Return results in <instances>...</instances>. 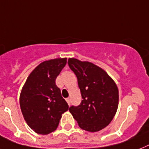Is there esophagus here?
Here are the masks:
<instances>
[{"label":"esophagus","instance_id":"obj_1","mask_svg":"<svg viewBox=\"0 0 149 149\" xmlns=\"http://www.w3.org/2000/svg\"><path fill=\"white\" fill-rule=\"evenodd\" d=\"M66 100V102H67V103L69 104V106H70V98H67Z\"/></svg>","mask_w":149,"mask_h":149}]
</instances>
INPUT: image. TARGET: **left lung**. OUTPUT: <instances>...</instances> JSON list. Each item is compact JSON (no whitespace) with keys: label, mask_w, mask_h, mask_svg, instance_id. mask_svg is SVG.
I'll return each mask as SVG.
<instances>
[{"label":"left lung","mask_w":149,"mask_h":149,"mask_svg":"<svg viewBox=\"0 0 149 149\" xmlns=\"http://www.w3.org/2000/svg\"><path fill=\"white\" fill-rule=\"evenodd\" d=\"M77 77L82 102L69 110L79 126L90 132L100 131L111 123L118 106V89L106 71L88 61L69 58Z\"/></svg>","instance_id":"left-lung-1"}]
</instances>
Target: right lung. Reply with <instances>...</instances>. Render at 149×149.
Returning a JSON list of instances; mask_svg holds the SVG:
<instances>
[{
  "label": "right lung",
  "mask_w": 149,
  "mask_h": 149,
  "mask_svg": "<svg viewBox=\"0 0 149 149\" xmlns=\"http://www.w3.org/2000/svg\"><path fill=\"white\" fill-rule=\"evenodd\" d=\"M66 64V58L40 63L26 79L20 95V106L27 125L35 132L47 135L57 128L62 114L69 109L56 79Z\"/></svg>",
  "instance_id": "add662e5"
}]
</instances>
